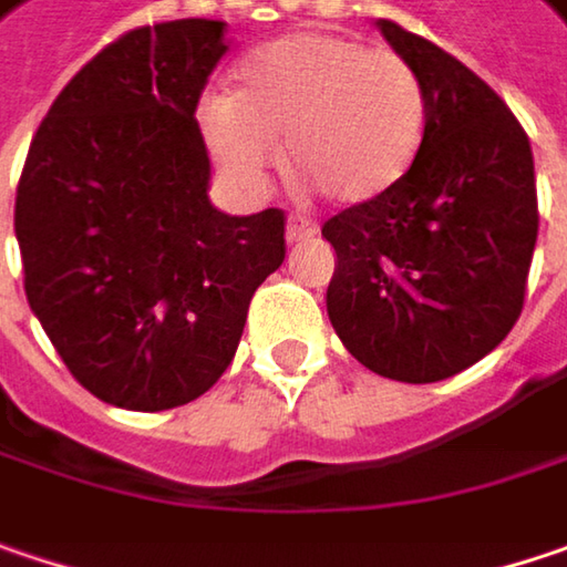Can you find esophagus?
<instances>
[{"instance_id":"obj_1","label":"esophagus","mask_w":567,"mask_h":567,"mask_svg":"<svg viewBox=\"0 0 567 567\" xmlns=\"http://www.w3.org/2000/svg\"><path fill=\"white\" fill-rule=\"evenodd\" d=\"M316 231H319V225L312 223V219H306V216H290V219H287V241H290V245L316 238Z\"/></svg>"}]
</instances>
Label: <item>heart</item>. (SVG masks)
<instances>
[{
	"instance_id": "1",
	"label": "heart",
	"mask_w": 567,
	"mask_h": 567,
	"mask_svg": "<svg viewBox=\"0 0 567 567\" xmlns=\"http://www.w3.org/2000/svg\"><path fill=\"white\" fill-rule=\"evenodd\" d=\"M231 177L258 183L280 157L293 181L336 206H361L400 181L423 142L425 90L393 51L332 34H287L238 66L235 93L199 109Z\"/></svg>"
}]
</instances>
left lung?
I'll use <instances>...</instances> for the list:
<instances>
[{
  "mask_svg": "<svg viewBox=\"0 0 567 567\" xmlns=\"http://www.w3.org/2000/svg\"><path fill=\"white\" fill-rule=\"evenodd\" d=\"M425 90L410 171L322 225L339 267L326 306L374 374L432 384L481 361L516 326L539 199L533 147L506 102L439 44L378 21Z\"/></svg>",
  "mask_w": 567,
  "mask_h": 567,
  "instance_id": "1",
  "label": "left lung"
}]
</instances>
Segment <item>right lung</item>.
<instances>
[{"label": "right lung", "mask_w": 567, "mask_h": 567, "mask_svg": "<svg viewBox=\"0 0 567 567\" xmlns=\"http://www.w3.org/2000/svg\"><path fill=\"white\" fill-rule=\"evenodd\" d=\"M225 51V21L135 28L63 86L28 147L24 297L66 371L122 410L216 384L287 255L284 209L225 216L206 193L196 105Z\"/></svg>", "instance_id": "right-lung-1"}]
</instances>
